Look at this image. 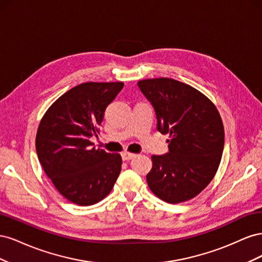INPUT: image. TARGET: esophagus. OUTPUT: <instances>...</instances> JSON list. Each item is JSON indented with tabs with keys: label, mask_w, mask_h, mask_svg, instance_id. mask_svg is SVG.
I'll use <instances>...</instances> for the list:
<instances>
[{
	"label": "esophagus",
	"mask_w": 262,
	"mask_h": 262,
	"mask_svg": "<svg viewBox=\"0 0 262 262\" xmlns=\"http://www.w3.org/2000/svg\"><path fill=\"white\" fill-rule=\"evenodd\" d=\"M121 155H122V160L123 161H129V160H131V158H133L134 156H136V154L131 153V152H128V150H124V152Z\"/></svg>",
	"instance_id": "1"
}]
</instances>
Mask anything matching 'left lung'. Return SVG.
<instances>
[{
  "mask_svg": "<svg viewBox=\"0 0 262 262\" xmlns=\"http://www.w3.org/2000/svg\"><path fill=\"white\" fill-rule=\"evenodd\" d=\"M152 102L157 130L169 134V153L152 155L147 185L161 200L188 201L215 176L224 148V125L220 113L200 91L167 77L138 83Z\"/></svg>",
  "mask_w": 262,
  "mask_h": 262,
  "instance_id": "1",
  "label": "left lung"
}]
</instances>
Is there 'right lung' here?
<instances>
[{
	"mask_svg": "<svg viewBox=\"0 0 262 262\" xmlns=\"http://www.w3.org/2000/svg\"><path fill=\"white\" fill-rule=\"evenodd\" d=\"M122 82H87L60 96L39 123L36 150L46 175L70 202L92 205L106 198L121 171L118 153L95 148L105 110Z\"/></svg>",
	"mask_w": 262,
	"mask_h": 262,
	"instance_id": "add662e5",
	"label": "right lung"
}]
</instances>
